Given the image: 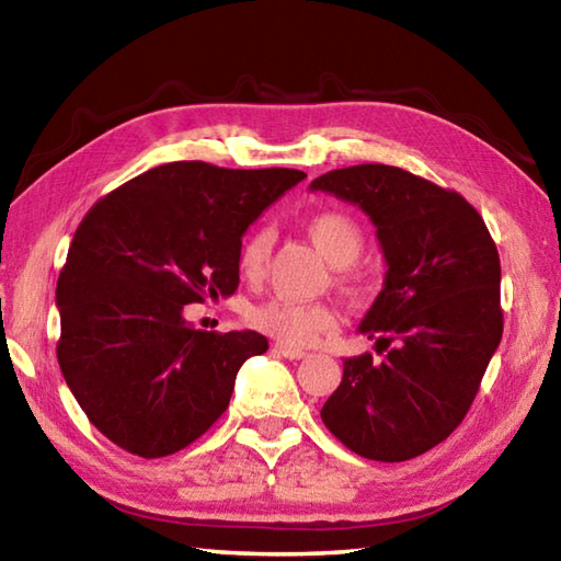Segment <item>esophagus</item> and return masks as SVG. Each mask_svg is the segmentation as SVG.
<instances>
[{"label": "esophagus", "instance_id": "34e87169", "mask_svg": "<svg viewBox=\"0 0 561 561\" xmlns=\"http://www.w3.org/2000/svg\"><path fill=\"white\" fill-rule=\"evenodd\" d=\"M274 353H279V355H284V358H289V360H301V358H307V351H301V348H294V345H287V343H274Z\"/></svg>", "mask_w": 561, "mask_h": 561}]
</instances>
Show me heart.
Segmentation results:
<instances>
[{
	"label": "heart",
	"mask_w": 561,
	"mask_h": 561,
	"mask_svg": "<svg viewBox=\"0 0 561 561\" xmlns=\"http://www.w3.org/2000/svg\"><path fill=\"white\" fill-rule=\"evenodd\" d=\"M309 238L325 260L335 267H345L360 257L365 236L360 222L343 210H321L307 222ZM272 252V232L260 228L250 232L238 254V267L245 279L254 282L264 274ZM248 323L252 329L272 335L282 343L309 345L319 335L331 333L339 325V311L329 304H301L289 299H267L248 309Z\"/></svg>",
	"instance_id": "heart-1"
}]
</instances>
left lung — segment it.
<instances>
[{"mask_svg":"<svg viewBox=\"0 0 561 561\" xmlns=\"http://www.w3.org/2000/svg\"><path fill=\"white\" fill-rule=\"evenodd\" d=\"M378 228L382 291L360 321L382 360H343L321 410L329 432L373 461H407L442 444L471 407L501 343V260L478 210L410 171L360 164L311 181Z\"/></svg>","mask_w":561,"mask_h":561,"instance_id":"obj_1","label":"left lung"}]
</instances>
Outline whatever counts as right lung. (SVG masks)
<instances>
[{"mask_svg":"<svg viewBox=\"0 0 561 561\" xmlns=\"http://www.w3.org/2000/svg\"><path fill=\"white\" fill-rule=\"evenodd\" d=\"M307 179L171 161L100 198L58 277V365L88 420L141 458L181 451L228 410L257 331H198L186 304L236 294L242 236Z\"/></svg>","mask_w":561,"mask_h":561,"instance_id":"add662e5","label":"right lung"}]
</instances>
